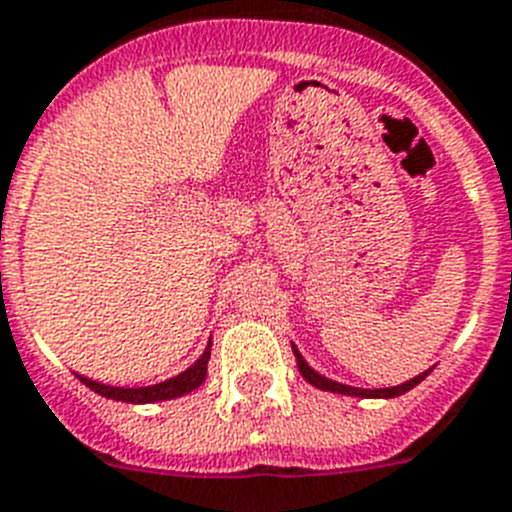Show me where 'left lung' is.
<instances>
[{"mask_svg": "<svg viewBox=\"0 0 512 512\" xmlns=\"http://www.w3.org/2000/svg\"><path fill=\"white\" fill-rule=\"evenodd\" d=\"M291 348H293V355H296V363H299L301 376H304V379L309 381L311 386H317V389H322V391H332V394H345V397H361V399L363 397H366V399L399 397V394H404V391L415 389V386L420 384V381L430 373V368H428V371H422L420 376H415V379L404 381V384H399V386H386V389H358V386L340 384V381H332V379H327V376H322V373H317L314 368L309 366V363L304 361V355L296 350V345H291Z\"/></svg>", "mask_w": 512, "mask_h": 512, "instance_id": "left-lung-1", "label": "left lung"}]
</instances>
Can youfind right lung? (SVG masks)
I'll list each match as a JSON object with an SVG mask.
<instances>
[{
	"instance_id": "right-lung-1",
	"label": "right lung",
	"mask_w": 512,
	"mask_h": 512,
	"mask_svg": "<svg viewBox=\"0 0 512 512\" xmlns=\"http://www.w3.org/2000/svg\"><path fill=\"white\" fill-rule=\"evenodd\" d=\"M208 358H211V342H208V348L203 350V355L188 371L177 373L172 379L162 381V384L154 386H139V389H128V386H110V384H100V381H92L87 376H79L77 379L82 381L84 386H90L95 394L105 399H115V402H131V404H151V402H164V399H175L182 397V394H190L198 386L206 381L208 373Z\"/></svg>"
}]
</instances>
